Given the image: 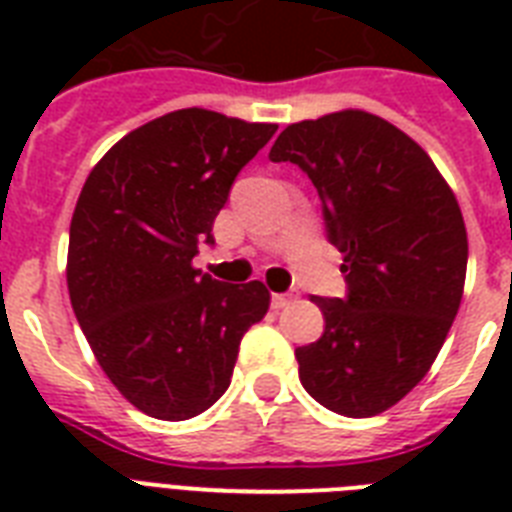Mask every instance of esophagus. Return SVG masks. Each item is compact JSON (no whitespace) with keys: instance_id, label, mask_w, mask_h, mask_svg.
<instances>
[{"instance_id":"1","label":"esophagus","mask_w":512,"mask_h":512,"mask_svg":"<svg viewBox=\"0 0 512 512\" xmlns=\"http://www.w3.org/2000/svg\"><path fill=\"white\" fill-rule=\"evenodd\" d=\"M295 300V295L292 292H279V295H271V305L276 308V311H281V308H287L289 303Z\"/></svg>"}]
</instances>
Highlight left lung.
<instances>
[{
  "label": "left lung",
  "instance_id": "8db88e82",
  "mask_svg": "<svg viewBox=\"0 0 512 512\" xmlns=\"http://www.w3.org/2000/svg\"><path fill=\"white\" fill-rule=\"evenodd\" d=\"M268 156L311 177L348 284L313 297L324 335L295 350L300 382L329 412L374 417L428 374L460 311V204L406 132L358 108L289 124Z\"/></svg>",
  "mask_w": 512,
  "mask_h": 512
}]
</instances>
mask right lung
Here are the masks:
<instances>
[{
    "instance_id": "right-lung-1",
    "label": "right lung",
    "mask_w": 512,
    "mask_h": 512,
    "mask_svg": "<svg viewBox=\"0 0 512 512\" xmlns=\"http://www.w3.org/2000/svg\"><path fill=\"white\" fill-rule=\"evenodd\" d=\"M279 130L180 108L124 135L84 183L68 233V295L100 369L156 420H191L231 385L263 319V281L193 268L241 167Z\"/></svg>"
}]
</instances>
